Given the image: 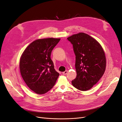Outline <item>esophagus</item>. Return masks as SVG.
I'll use <instances>...</instances> for the list:
<instances>
[{
	"label": "esophagus",
	"mask_w": 122,
	"mask_h": 122,
	"mask_svg": "<svg viewBox=\"0 0 122 122\" xmlns=\"http://www.w3.org/2000/svg\"><path fill=\"white\" fill-rule=\"evenodd\" d=\"M68 73V71H65L64 72H63L62 73L63 75H66V74H67V73Z\"/></svg>",
	"instance_id": "1"
}]
</instances>
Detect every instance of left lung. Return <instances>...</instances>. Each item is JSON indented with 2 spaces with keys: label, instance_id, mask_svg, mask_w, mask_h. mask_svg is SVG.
<instances>
[{
  "label": "left lung",
  "instance_id": "8db88e82",
  "mask_svg": "<svg viewBox=\"0 0 122 122\" xmlns=\"http://www.w3.org/2000/svg\"><path fill=\"white\" fill-rule=\"evenodd\" d=\"M73 45L76 56V78L72 85L81 91L93 87L103 75L106 60L104 51L99 42L84 33L74 34L67 38Z\"/></svg>",
  "mask_w": 122,
  "mask_h": 122
}]
</instances>
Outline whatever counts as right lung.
<instances>
[{
  "instance_id": "obj_1",
  "label": "right lung",
  "mask_w": 122,
  "mask_h": 122,
  "mask_svg": "<svg viewBox=\"0 0 122 122\" xmlns=\"http://www.w3.org/2000/svg\"><path fill=\"white\" fill-rule=\"evenodd\" d=\"M60 40L53 38L36 40L27 46L21 57V75L27 86L37 94H43L50 90L59 75L50 56Z\"/></svg>"
}]
</instances>
